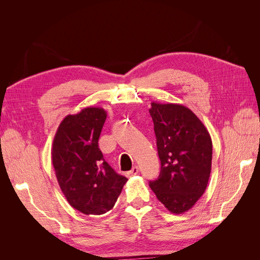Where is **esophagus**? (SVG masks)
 <instances>
[{"instance_id": "34e87169", "label": "esophagus", "mask_w": 260, "mask_h": 260, "mask_svg": "<svg viewBox=\"0 0 260 260\" xmlns=\"http://www.w3.org/2000/svg\"><path fill=\"white\" fill-rule=\"evenodd\" d=\"M138 174H139V167H138V166H135V167H133L130 171H128L127 174H125V175H127L128 177H130V176L138 175Z\"/></svg>"}]
</instances>
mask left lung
Wrapping results in <instances>:
<instances>
[{
  "mask_svg": "<svg viewBox=\"0 0 260 260\" xmlns=\"http://www.w3.org/2000/svg\"><path fill=\"white\" fill-rule=\"evenodd\" d=\"M160 174L149 187L172 214L191 209L205 192L211 171L209 132L191 109L180 104L153 103Z\"/></svg>",
  "mask_w": 260,
  "mask_h": 260,
  "instance_id": "8db88e82",
  "label": "left lung"
}]
</instances>
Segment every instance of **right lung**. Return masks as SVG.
I'll return each mask as SVG.
<instances>
[{
  "instance_id": "add662e5",
  "label": "right lung",
  "mask_w": 260,
  "mask_h": 260,
  "mask_svg": "<svg viewBox=\"0 0 260 260\" xmlns=\"http://www.w3.org/2000/svg\"><path fill=\"white\" fill-rule=\"evenodd\" d=\"M106 116L100 107L68 115L53 141L52 162L60 190L70 205L84 215L111 210L128 180L116 174L99 148Z\"/></svg>"
}]
</instances>
